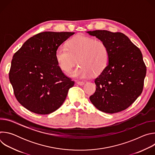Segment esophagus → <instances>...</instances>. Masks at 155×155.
Segmentation results:
<instances>
[{"instance_id":"obj_1","label":"esophagus","mask_w":155,"mask_h":155,"mask_svg":"<svg viewBox=\"0 0 155 155\" xmlns=\"http://www.w3.org/2000/svg\"><path fill=\"white\" fill-rule=\"evenodd\" d=\"M77 84H78V85H80V86H82L83 84H84V81H77Z\"/></svg>"}]
</instances>
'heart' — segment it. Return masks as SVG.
Wrapping results in <instances>:
<instances>
[{
  "mask_svg": "<svg viewBox=\"0 0 155 155\" xmlns=\"http://www.w3.org/2000/svg\"><path fill=\"white\" fill-rule=\"evenodd\" d=\"M55 58L59 68L65 73L71 71L78 59L80 65L70 76L83 79L104 71L108 62L109 52L103 41L78 34L68 41V47H58Z\"/></svg>",
  "mask_w": 155,
  "mask_h": 155,
  "instance_id": "b5f03b06",
  "label": "heart"
}]
</instances>
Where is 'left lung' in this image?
Instances as JSON below:
<instances>
[{
    "label": "left lung",
    "mask_w": 155,
    "mask_h": 155,
    "mask_svg": "<svg viewBox=\"0 0 155 155\" xmlns=\"http://www.w3.org/2000/svg\"><path fill=\"white\" fill-rule=\"evenodd\" d=\"M103 41L109 52L108 63L95 79L96 90L90 97L101 111L117 113L128 108L141 94L147 69L140 49L121 32L87 31Z\"/></svg>",
    "instance_id": "obj_1"
}]
</instances>
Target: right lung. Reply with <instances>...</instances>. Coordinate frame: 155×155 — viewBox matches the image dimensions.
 I'll list each match as a JSON object with an SVG mask.
<instances>
[{
	"label": "right lung",
	"mask_w": 155,
	"mask_h": 155,
	"mask_svg": "<svg viewBox=\"0 0 155 155\" xmlns=\"http://www.w3.org/2000/svg\"><path fill=\"white\" fill-rule=\"evenodd\" d=\"M43 32L29 38L14 54L9 72L17 101L29 111L47 115L58 109L75 82L58 65L55 52L74 35Z\"/></svg>",
	"instance_id": "right-lung-1"
}]
</instances>
